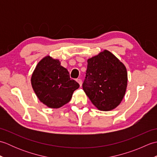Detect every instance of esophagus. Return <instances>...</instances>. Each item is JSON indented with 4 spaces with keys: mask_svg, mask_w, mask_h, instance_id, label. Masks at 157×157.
Wrapping results in <instances>:
<instances>
[{
    "mask_svg": "<svg viewBox=\"0 0 157 157\" xmlns=\"http://www.w3.org/2000/svg\"><path fill=\"white\" fill-rule=\"evenodd\" d=\"M77 82H78L79 83V86H80V87H81L82 85V79H77Z\"/></svg>",
    "mask_w": 157,
    "mask_h": 157,
    "instance_id": "esophagus-1",
    "label": "esophagus"
}]
</instances>
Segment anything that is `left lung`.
Here are the masks:
<instances>
[{"label":"left lung","instance_id":"obj_1","mask_svg":"<svg viewBox=\"0 0 157 157\" xmlns=\"http://www.w3.org/2000/svg\"><path fill=\"white\" fill-rule=\"evenodd\" d=\"M128 85L125 65L106 50L88 59L83 90L100 111L116 108L123 98Z\"/></svg>","mask_w":157,"mask_h":157}]
</instances>
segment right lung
<instances>
[{
	"instance_id": "right-lung-1",
	"label": "right lung",
	"mask_w": 157,
	"mask_h": 157,
	"mask_svg": "<svg viewBox=\"0 0 157 157\" xmlns=\"http://www.w3.org/2000/svg\"><path fill=\"white\" fill-rule=\"evenodd\" d=\"M31 82L37 97L50 108L58 109L68 103L79 84L70 78L67 69L58 59L50 56L40 61L32 73Z\"/></svg>"
}]
</instances>
